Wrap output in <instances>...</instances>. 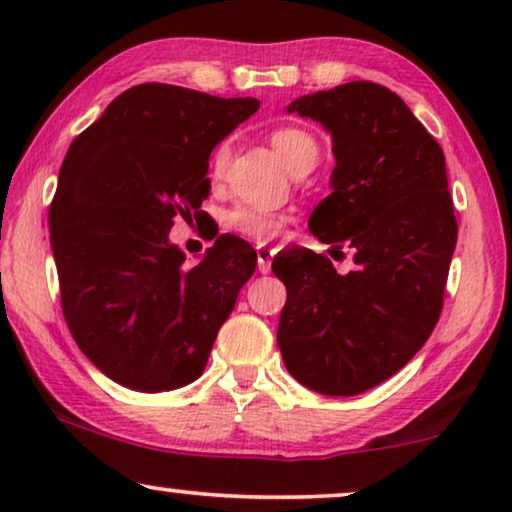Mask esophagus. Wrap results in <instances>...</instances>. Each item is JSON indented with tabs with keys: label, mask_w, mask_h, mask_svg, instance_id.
Masks as SVG:
<instances>
[{
	"label": "esophagus",
	"mask_w": 512,
	"mask_h": 512,
	"mask_svg": "<svg viewBox=\"0 0 512 512\" xmlns=\"http://www.w3.org/2000/svg\"><path fill=\"white\" fill-rule=\"evenodd\" d=\"M272 256H275V251H272L270 247H265V244H261V247H256L258 272H263V275H268L270 268H272Z\"/></svg>",
	"instance_id": "34e87169"
}]
</instances>
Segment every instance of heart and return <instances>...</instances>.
Returning a JSON list of instances; mask_svg holds the SVG:
<instances>
[{"instance_id": "heart-1", "label": "heart", "mask_w": 512, "mask_h": 512, "mask_svg": "<svg viewBox=\"0 0 512 512\" xmlns=\"http://www.w3.org/2000/svg\"><path fill=\"white\" fill-rule=\"evenodd\" d=\"M270 142H272V149H275V153L282 158V163L289 167V170H293L300 160L317 156L319 153L314 137H310L305 130H298V128H279L272 132ZM226 163H228V144H221L219 149L214 151V158H212V172L216 177L223 172ZM223 223H226L230 233L247 237V240H254V242H268L279 233V230H282L284 219L279 214L263 212V209H256L249 205H240L230 209Z\"/></svg>"}]
</instances>
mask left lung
<instances>
[{
  "label": "left lung",
  "mask_w": 512,
  "mask_h": 512,
  "mask_svg": "<svg viewBox=\"0 0 512 512\" xmlns=\"http://www.w3.org/2000/svg\"><path fill=\"white\" fill-rule=\"evenodd\" d=\"M286 114L331 135V195L314 207L310 233L349 247L354 270L289 249L272 261L286 286L277 345L303 387L356 396L398 373L443 310L457 247L445 156L401 97L370 81L303 95Z\"/></svg>",
  "instance_id": "obj_1"
}]
</instances>
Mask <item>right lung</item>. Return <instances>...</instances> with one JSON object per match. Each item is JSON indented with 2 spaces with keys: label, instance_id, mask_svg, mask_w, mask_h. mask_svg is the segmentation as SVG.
I'll return each mask as SVG.
<instances>
[{
  "label": "right lung",
  "instance_id": "obj_1",
  "mask_svg": "<svg viewBox=\"0 0 512 512\" xmlns=\"http://www.w3.org/2000/svg\"><path fill=\"white\" fill-rule=\"evenodd\" d=\"M258 107L256 97L142 83L69 146L48 216L62 312L109 380L156 394L205 370L256 251L221 235L188 265L170 228L198 214L214 146Z\"/></svg>",
  "mask_w": 512,
  "mask_h": 512
}]
</instances>
